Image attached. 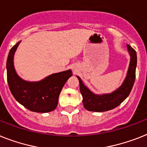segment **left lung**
<instances>
[{
	"mask_svg": "<svg viewBox=\"0 0 147 147\" xmlns=\"http://www.w3.org/2000/svg\"><path fill=\"white\" fill-rule=\"evenodd\" d=\"M131 60L127 75L122 86L110 94H95L92 92L84 85L79 76L80 89L82 96L84 107L88 111L104 112L118 107L129 95L135 80V71L137 66V53L130 45L127 44Z\"/></svg>",
	"mask_w": 147,
	"mask_h": 147,
	"instance_id": "left-lung-1",
	"label": "left lung"
}]
</instances>
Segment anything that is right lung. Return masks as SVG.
<instances>
[{
  "instance_id": "right-lung-1",
  "label": "right lung",
  "mask_w": 147,
  "mask_h": 147,
  "mask_svg": "<svg viewBox=\"0 0 147 147\" xmlns=\"http://www.w3.org/2000/svg\"><path fill=\"white\" fill-rule=\"evenodd\" d=\"M18 42L9 51L7 61V82L16 100L28 110L37 113L51 112L56 108L64 85L71 76V70L53 74L37 82H28L19 77L13 65Z\"/></svg>"
}]
</instances>
